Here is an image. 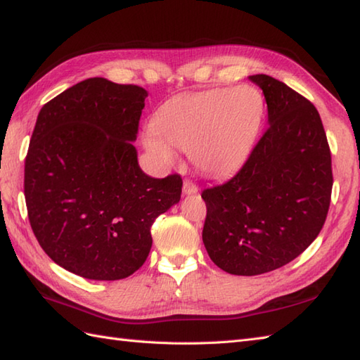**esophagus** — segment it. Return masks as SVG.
Here are the masks:
<instances>
[{"mask_svg":"<svg viewBox=\"0 0 360 360\" xmlns=\"http://www.w3.org/2000/svg\"><path fill=\"white\" fill-rule=\"evenodd\" d=\"M182 192H184V195H195L198 192V186L195 182L186 179L184 186H182Z\"/></svg>","mask_w":360,"mask_h":360,"instance_id":"esophagus-1","label":"esophagus"}]
</instances>
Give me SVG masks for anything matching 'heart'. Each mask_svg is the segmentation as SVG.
<instances>
[{
    "instance_id": "heart-1",
    "label": "heart",
    "mask_w": 360,
    "mask_h": 360,
    "mask_svg": "<svg viewBox=\"0 0 360 360\" xmlns=\"http://www.w3.org/2000/svg\"><path fill=\"white\" fill-rule=\"evenodd\" d=\"M264 117V96L249 85L179 94L159 106L143 145L164 162L173 160V145L202 173L223 176L248 159Z\"/></svg>"
}]
</instances>
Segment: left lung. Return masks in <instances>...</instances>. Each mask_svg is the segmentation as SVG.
<instances>
[{
    "mask_svg": "<svg viewBox=\"0 0 360 360\" xmlns=\"http://www.w3.org/2000/svg\"><path fill=\"white\" fill-rule=\"evenodd\" d=\"M269 127L224 184L205 188L202 241L210 259L232 275H259L297 258L322 231L331 202V151L308 98L266 74Z\"/></svg>",
    "mask_w": 360,
    "mask_h": 360,
    "instance_id": "obj_1",
    "label": "left lung"
}]
</instances>
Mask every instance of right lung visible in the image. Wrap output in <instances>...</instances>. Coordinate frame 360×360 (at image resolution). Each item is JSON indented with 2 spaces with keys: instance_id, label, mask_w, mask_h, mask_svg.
<instances>
[{
  "instance_id": "obj_1",
  "label": "right lung",
  "mask_w": 360,
  "mask_h": 360,
  "mask_svg": "<svg viewBox=\"0 0 360 360\" xmlns=\"http://www.w3.org/2000/svg\"><path fill=\"white\" fill-rule=\"evenodd\" d=\"M148 93L86 79L38 112L25 162L29 223L43 250L89 280L134 274L155 219L179 202L182 179L145 174L133 142Z\"/></svg>"
}]
</instances>
